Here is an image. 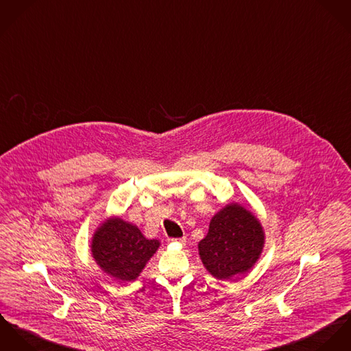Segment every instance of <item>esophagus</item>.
Segmentation results:
<instances>
[{"label": "esophagus", "instance_id": "1", "mask_svg": "<svg viewBox=\"0 0 351 351\" xmlns=\"http://www.w3.org/2000/svg\"><path fill=\"white\" fill-rule=\"evenodd\" d=\"M171 242H173V243H180V245H186V237H182V238H172V239H169Z\"/></svg>", "mask_w": 351, "mask_h": 351}]
</instances>
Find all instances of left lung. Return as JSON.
<instances>
[{
	"instance_id": "1",
	"label": "left lung",
	"mask_w": 351,
	"mask_h": 351,
	"mask_svg": "<svg viewBox=\"0 0 351 351\" xmlns=\"http://www.w3.org/2000/svg\"><path fill=\"white\" fill-rule=\"evenodd\" d=\"M265 242L260 221L245 207L230 203L217 213L207 235L199 242L204 268L219 280H229L252 269Z\"/></svg>"
}]
</instances>
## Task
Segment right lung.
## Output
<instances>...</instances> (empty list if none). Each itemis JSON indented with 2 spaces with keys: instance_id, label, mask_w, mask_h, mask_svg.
I'll list each match as a JSON object with an SVG mask.
<instances>
[{
  "instance_id": "obj_1",
  "label": "right lung",
  "mask_w": 351,
  "mask_h": 351,
  "mask_svg": "<svg viewBox=\"0 0 351 351\" xmlns=\"http://www.w3.org/2000/svg\"><path fill=\"white\" fill-rule=\"evenodd\" d=\"M160 246L118 217L106 219L93 235L91 253L101 269L116 280L133 281Z\"/></svg>"
}]
</instances>
